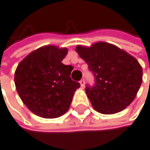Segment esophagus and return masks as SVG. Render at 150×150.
<instances>
[{"label":"esophagus","instance_id":"1","mask_svg":"<svg viewBox=\"0 0 150 150\" xmlns=\"http://www.w3.org/2000/svg\"><path fill=\"white\" fill-rule=\"evenodd\" d=\"M80 85H81V87H82V88L84 87V85H85V81H84V79H82V80L80 81Z\"/></svg>","mask_w":150,"mask_h":150}]
</instances>
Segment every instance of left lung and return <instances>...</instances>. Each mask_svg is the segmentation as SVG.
Wrapping results in <instances>:
<instances>
[{"instance_id":"1","label":"left lung","mask_w":150,"mask_h":150,"mask_svg":"<svg viewBox=\"0 0 150 150\" xmlns=\"http://www.w3.org/2000/svg\"><path fill=\"white\" fill-rule=\"evenodd\" d=\"M76 51L95 76V85L85 88L95 111L114 114L132 103L142 83V67L134 57L102 41L91 47L78 45Z\"/></svg>"}]
</instances>
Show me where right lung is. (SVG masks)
Masks as SVG:
<instances>
[{
  "instance_id": "obj_1",
  "label": "right lung",
  "mask_w": 150,
  "mask_h": 150,
  "mask_svg": "<svg viewBox=\"0 0 150 150\" xmlns=\"http://www.w3.org/2000/svg\"><path fill=\"white\" fill-rule=\"evenodd\" d=\"M67 52L66 47L44 46L28 54L16 68V90L28 110L39 117L65 114L80 87L70 77L73 67L62 63Z\"/></svg>"
}]
</instances>
